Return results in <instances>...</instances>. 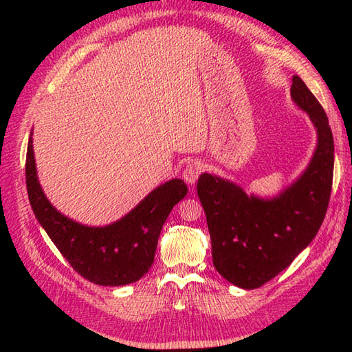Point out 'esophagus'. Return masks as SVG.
I'll use <instances>...</instances> for the list:
<instances>
[{"label":"esophagus","instance_id":"esophagus-1","mask_svg":"<svg viewBox=\"0 0 352 352\" xmlns=\"http://www.w3.org/2000/svg\"><path fill=\"white\" fill-rule=\"evenodd\" d=\"M201 170H203V166H201L199 162H190V163H188V166H186L184 170H183V177H184L186 183H188V184H195L199 174H201Z\"/></svg>","mask_w":352,"mask_h":352}]
</instances>
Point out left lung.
<instances>
[{"instance_id": "obj_1", "label": "left lung", "mask_w": 352, "mask_h": 352, "mask_svg": "<svg viewBox=\"0 0 352 352\" xmlns=\"http://www.w3.org/2000/svg\"><path fill=\"white\" fill-rule=\"evenodd\" d=\"M292 100L310 116L318 144L309 166L272 198L248 195L218 175L201 174L198 197L212 239L213 265L242 289H257L307 248L322 226L330 201L334 142L328 118L304 81L295 76Z\"/></svg>"}]
</instances>
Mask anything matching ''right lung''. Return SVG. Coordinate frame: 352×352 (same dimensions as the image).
<instances>
[{"instance_id": "obj_1", "label": "right lung", "mask_w": 352, "mask_h": 352, "mask_svg": "<svg viewBox=\"0 0 352 352\" xmlns=\"http://www.w3.org/2000/svg\"><path fill=\"white\" fill-rule=\"evenodd\" d=\"M32 134L25 162L28 199L36 219L57 250L94 284L125 286L140 280L153 265L164 221L188 195V186L180 178H172L149 192L116 222L104 227L83 226L62 214L45 197L37 178Z\"/></svg>"}]
</instances>
